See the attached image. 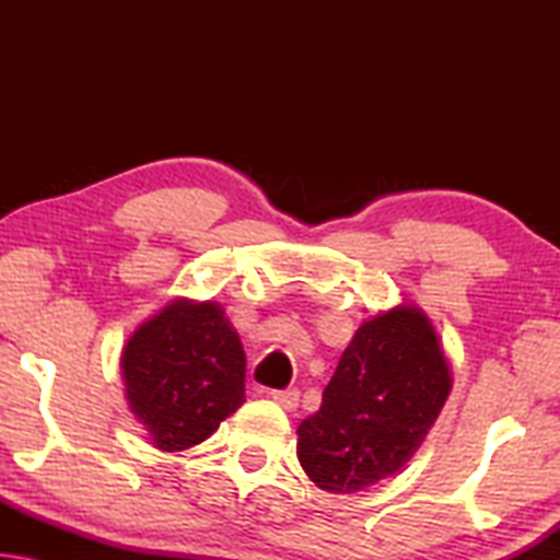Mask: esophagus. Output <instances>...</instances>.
Returning <instances> with one entry per match:
<instances>
[{
    "mask_svg": "<svg viewBox=\"0 0 560 560\" xmlns=\"http://www.w3.org/2000/svg\"><path fill=\"white\" fill-rule=\"evenodd\" d=\"M271 400L277 402L279 407H283V410H296L299 400H301V393L296 390V387H287V390H273Z\"/></svg>",
    "mask_w": 560,
    "mask_h": 560,
    "instance_id": "esophagus-1",
    "label": "esophagus"
}]
</instances>
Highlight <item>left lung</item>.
<instances>
[{"mask_svg":"<svg viewBox=\"0 0 560 560\" xmlns=\"http://www.w3.org/2000/svg\"><path fill=\"white\" fill-rule=\"evenodd\" d=\"M452 387L438 334L420 308L365 320L299 424V462L316 487L353 494L400 471L438 420Z\"/></svg>","mask_w":560,"mask_h":560,"instance_id":"1","label":"left lung"}]
</instances>
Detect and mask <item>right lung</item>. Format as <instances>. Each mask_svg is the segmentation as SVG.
<instances>
[{"instance_id":"right-lung-1","label":"right lung","mask_w":560,"mask_h":560,"mask_svg":"<svg viewBox=\"0 0 560 560\" xmlns=\"http://www.w3.org/2000/svg\"><path fill=\"white\" fill-rule=\"evenodd\" d=\"M244 373L240 336L212 301L170 303L122 350L130 410L165 452L210 438L244 402Z\"/></svg>"}]
</instances>
